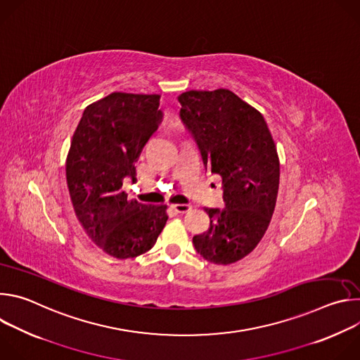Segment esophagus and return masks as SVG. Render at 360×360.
I'll return each instance as SVG.
<instances>
[{"label": "esophagus", "instance_id": "esophagus-1", "mask_svg": "<svg viewBox=\"0 0 360 360\" xmlns=\"http://www.w3.org/2000/svg\"><path fill=\"white\" fill-rule=\"evenodd\" d=\"M178 214H185L191 210V205L189 203H175L172 207Z\"/></svg>", "mask_w": 360, "mask_h": 360}]
</instances>
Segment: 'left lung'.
I'll use <instances>...</instances> for the list:
<instances>
[{"label":"left lung","mask_w":360,"mask_h":360,"mask_svg":"<svg viewBox=\"0 0 360 360\" xmlns=\"http://www.w3.org/2000/svg\"><path fill=\"white\" fill-rule=\"evenodd\" d=\"M178 101L205 169L222 178L224 210H205L210 228L193 236V246L212 264L238 262L264 238L275 211L281 172L274 138L264 115L229 89L186 91Z\"/></svg>","instance_id":"1"}]
</instances>
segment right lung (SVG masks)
<instances>
[{
    "mask_svg": "<svg viewBox=\"0 0 360 360\" xmlns=\"http://www.w3.org/2000/svg\"><path fill=\"white\" fill-rule=\"evenodd\" d=\"M160 95L112 92L84 110L65 164L75 215L86 235L118 259L135 258L155 245L167 205L129 199L125 179L162 121Z\"/></svg>",
    "mask_w": 360,
    "mask_h": 360,
    "instance_id": "add662e5",
    "label": "right lung"
}]
</instances>
